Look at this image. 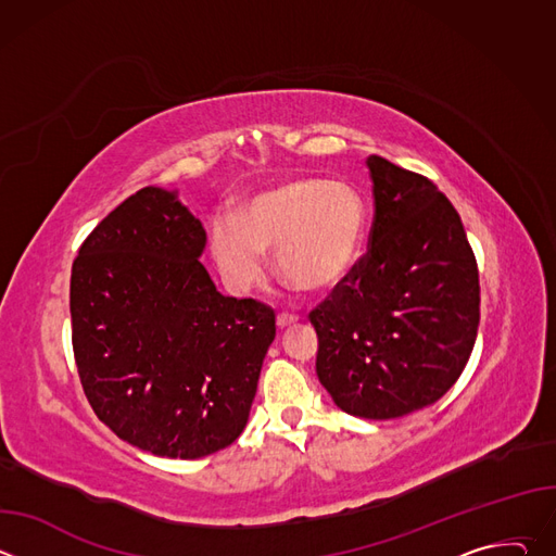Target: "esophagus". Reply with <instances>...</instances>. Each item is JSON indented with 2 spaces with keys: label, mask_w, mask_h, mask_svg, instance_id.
Segmentation results:
<instances>
[{
  "label": "esophagus",
  "mask_w": 556,
  "mask_h": 556,
  "mask_svg": "<svg viewBox=\"0 0 556 556\" xmlns=\"http://www.w3.org/2000/svg\"><path fill=\"white\" fill-rule=\"evenodd\" d=\"M294 321H296V316H294V314H279V316H277V328H279V330H283V328L292 326Z\"/></svg>",
  "instance_id": "obj_1"
}]
</instances>
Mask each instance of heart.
<instances>
[{
	"label": "heart",
	"instance_id": "heart-1",
	"mask_svg": "<svg viewBox=\"0 0 556 556\" xmlns=\"http://www.w3.org/2000/svg\"><path fill=\"white\" fill-rule=\"evenodd\" d=\"M365 208L339 180L290 178L253 195L237 215L211 224V251L226 283L247 292L262 281L266 255L303 292H326L352 270L363 240Z\"/></svg>",
	"mask_w": 556,
	"mask_h": 556
}]
</instances>
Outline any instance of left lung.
<instances>
[{"label":"left lung","instance_id":"8db88e82","mask_svg":"<svg viewBox=\"0 0 556 556\" xmlns=\"http://www.w3.org/2000/svg\"><path fill=\"white\" fill-rule=\"evenodd\" d=\"M369 249L309 312L316 376L339 409L391 420L440 401L480 326V273L462 219L438 187L380 155Z\"/></svg>","mask_w":556,"mask_h":556}]
</instances>
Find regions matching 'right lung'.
I'll list each match as a JSON object with an SVG mask.
<instances>
[{
    "label": "right lung",
    "instance_id": "obj_1",
    "mask_svg": "<svg viewBox=\"0 0 556 556\" xmlns=\"http://www.w3.org/2000/svg\"><path fill=\"white\" fill-rule=\"evenodd\" d=\"M202 222L176 191L144 187L78 249L72 350L88 401L121 440L195 459L244 431L275 312L217 292Z\"/></svg>",
    "mask_w": 556,
    "mask_h": 556
}]
</instances>
